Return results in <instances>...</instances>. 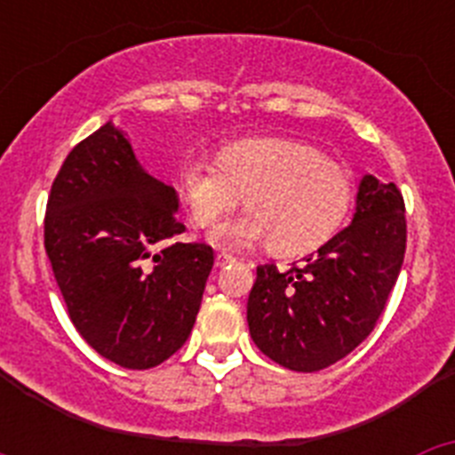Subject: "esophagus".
<instances>
[{
    "mask_svg": "<svg viewBox=\"0 0 455 455\" xmlns=\"http://www.w3.org/2000/svg\"><path fill=\"white\" fill-rule=\"evenodd\" d=\"M214 262H216V267H225V264H232V262H235V257H230V255H216V259H214Z\"/></svg>",
    "mask_w": 455,
    "mask_h": 455,
    "instance_id": "obj_1",
    "label": "esophagus"
}]
</instances>
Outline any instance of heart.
<instances>
[{
    "label": "heart",
    "mask_w": 455,
    "mask_h": 455,
    "mask_svg": "<svg viewBox=\"0 0 455 455\" xmlns=\"http://www.w3.org/2000/svg\"><path fill=\"white\" fill-rule=\"evenodd\" d=\"M178 188L200 228L230 214L246 193L251 209L216 225L214 246L239 251L268 241L280 255H303L339 230L355 184L347 166L303 140L252 136L220 146L216 162L188 156Z\"/></svg>",
    "instance_id": "obj_1"
}]
</instances>
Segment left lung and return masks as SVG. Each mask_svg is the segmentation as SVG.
Returning a JSON list of instances; mask_svg holds the SVG:
<instances>
[{
    "label": "left lung",
    "mask_w": 455,
    "mask_h": 455,
    "mask_svg": "<svg viewBox=\"0 0 455 455\" xmlns=\"http://www.w3.org/2000/svg\"><path fill=\"white\" fill-rule=\"evenodd\" d=\"M405 255L396 184L364 175L351 225L300 267H257L248 328L257 348L291 371H319L363 344L383 315Z\"/></svg>",
    "instance_id": "8db88e82"
}]
</instances>
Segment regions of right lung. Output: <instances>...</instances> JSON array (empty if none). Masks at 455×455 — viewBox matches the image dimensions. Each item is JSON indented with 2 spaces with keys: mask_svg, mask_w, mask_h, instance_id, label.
<instances>
[{
  "mask_svg": "<svg viewBox=\"0 0 455 455\" xmlns=\"http://www.w3.org/2000/svg\"><path fill=\"white\" fill-rule=\"evenodd\" d=\"M178 209V191L140 166L114 123L72 148L52 184L45 251L68 315L124 369L162 364L198 316L214 251L172 243L184 232Z\"/></svg>",
  "mask_w": 455,
  "mask_h": 455,
  "instance_id": "obj_1",
  "label": "right lung"
}]
</instances>
